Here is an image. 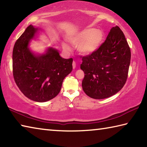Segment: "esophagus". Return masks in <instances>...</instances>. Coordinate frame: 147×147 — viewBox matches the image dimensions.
Instances as JSON below:
<instances>
[{
	"instance_id": "esophagus-1",
	"label": "esophagus",
	"mask_w": 147,
	"mask_h": 147,
	"mask_svg": "<svg viewBox=\"0 0 147 147\" xmlns=\"http://www.w3.org/2000/svg\"><path fill=\"white\" fill-rule=\"evenodd\" d=\"M72 66H73V68L74 69L76 67V61H73V63H72Z\"/></svg>"
}]
</instances>
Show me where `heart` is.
Listing matches in <instances>:
<instances>
[{
	"instance_id": "1",
	"label": "heart",
	"mask_w": 147,
	"mask_h": 147,
	"mask_svg": "<svg viewBox=\"0 0 147 147\" xmlns=\"http://www.w3.org/2000/svg\"><path fill=\"white\" fill-rule=\"evenodd\" d=\"M104 38L102 31L94 28H86L70 36L68 40L72 45H79V50L84 55H90L98 50ZM63 48L69 50L66 43H63Z\"/></svg>"
}]
</instances>
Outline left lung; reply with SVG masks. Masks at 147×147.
<instances>
[{
  "instance_id": "1",
  "label": "left lung",
  "mask_w": 147,
  "mask_h": 147,
  "mask_svg": "<svg viewBox=\"0 0 147 147\" xmlns=\"http://www.w3.org/2000/svg\"><path fill=\"white\" fill-rule=\"evenodd\" d=\"M84 73L82 87L87 96L96 99L111 97L127 81L131 51L125 35L118 26L110 30L96 52L81 56Z\"/></svg>"
}]
</instances>
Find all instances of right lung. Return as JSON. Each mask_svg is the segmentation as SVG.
Returning <instances> with one entry per match:
<instances>
[{
	"label": "right lung",
	"mask_w": 147,
	"mask_h": 147,
	"mask_svg": "<svg viewBox=\"0 0 147 147\" xmlns=\"http://www.w3.org/2000/svg\"><path fill=\"white\" fill-rule=\"evenodd\" d=\"M38 28L27 27L15 42L13 50V75L20 90L28 98L46 102L57 96L64 79L72 71L73 59H63L52 48L46 53L35 55L28 43Z\"/></svg>",
	"instance_id": "right-lung-1"
}]
</instances>
